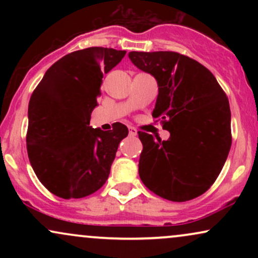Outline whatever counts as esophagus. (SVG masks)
<instances>
[{"label":"esophagus","mask_w":258,"mask_h":258,"mask_svg":"<svg viewBox=\"0 0 258 258\" xmlns=\"http://www.w3.org/2000/svg\"><path fill=\"white\" fill-rule=\"evenodd\" d=\"M128 133H130V136H132V137H135V136H137V130H136L135 127H130V128H128Z\"/></svg>","instance_id":"esophagus-1"}]
</instances>
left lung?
<instances>
[{
	"label": "left lung",
	"mask_w": 258,
	"mask_h": 258,
	"mask_svg": "<svg viewBox=\"0 0 258 258\" xmlns=\"http://www.w3.org/2000/svg\"><path fill=\"white\" fill-rule=\"evenodd\" d=\"M128 58L155 78L153 117L170 132L167 141L138 132L139 177L164 199H194L214 184L232 146L226 93L209 69L179 53L130 52Z\"/></svg>",
	"instance_id": "1"
}]
</instances>
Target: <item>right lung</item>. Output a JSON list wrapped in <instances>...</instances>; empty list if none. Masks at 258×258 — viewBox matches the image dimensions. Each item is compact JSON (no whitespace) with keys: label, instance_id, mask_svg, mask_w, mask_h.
Masks as SVG:
<instances>
[{"label":"right lung","instance_id":"1","mask_svg":"<svg viewBox=\"0 0 258 258\" xmlns=\"http://www.w3.org/2000/svg\"><path fill=\"white\" fill-rule=\"evenodd\" d=\"M126 51L90 47L64 55L47 70L29 102L26 148L32 170L51 193L63 199L93 194L105 183L120 142L122 123L110 131L92 128L103 74Z\"/></svg>","mask_w":258,"mask_h":258}]
</instances>
